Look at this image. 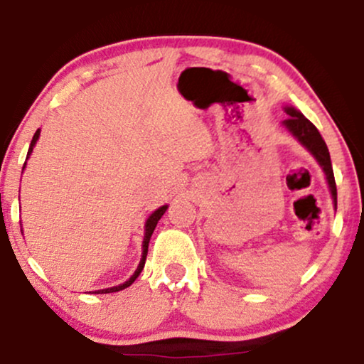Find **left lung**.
Listing matches in <instances>:
<instances>
[{
	"label": "left lung",
	"instance_id": "obj_1",
	"mask_svg": "<svg viewBox=\"0 0 364 364\" xmlns=\"http://www.w3.org/2000/svg\"><path fill=\"white\" fill-rule=\"evenodd\" d=\"M286 114L289 116L287 119L282 121V124L291 132V135L294 136L304 149H308L311 152V156L316 159V162L323 169L325 176H327V183L330 188V193H332L333 205L337 207V186H336V178H333V169L332 162H330V154L327 149V144L321 139L320 132L316 129L315 124L310 119L304 118V116L294 107L286 106L284 107Z\"/></svg>",
	"mask_w": 364,
	"mask_h": 364
}]
</instances>
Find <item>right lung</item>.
Here are the masks:
<instances>
[{
	"label": "right lung",
	"instance_id": "add662e5",
	"mask_svg": "<svg viewBox=\"0 0 364 364\" xmlns=\"http://www.w3.org/2000/svg\"><path fill=\"white\" fill-rule=\"evenodd\" d=\"M39 135H41V129H37L36 135H34V139H32V141H31V147H28L27 159H28V156H31V154H32V150H34V145H36V141L39 140ZM23 168H25V164H23ZM166 210H168V205L159 207L156 212H152V214H150V217L147 219V223H145V236H144V243H141V260H140V263H139V267H136L135 274H133L132 277H129L128 281L124 282V284H119V286H114V287H107V289L95 291V292H97V294H107V292H118V291H121V289H127L128 286H132V284L135 282V279L139 277L141 270H144L145 260H147V252H149V241H150V236H152V232H154V229H156V225H157V223H159V219H161V217L164 215V212H166Z\"/></svg>",
	"mask_w": 364,
	"mask_h": 364
}]
</instances>
